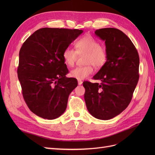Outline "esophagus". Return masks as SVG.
Listing matches in <instances>:
<instances>
[{
	"label": "esophagus",
	"mask_w": 155,
	"mask_h": 155,
	"mask_svg": "<svg viewBox=\"0 0 155 155\" xmlns=\"http://www.w3.org/2000/svg\"><path fill=\"white\" fill-rule=\"evenodd\" d=\"M78 85H82L83 81H81V80H78Z\"/></svg>",
	"instance_id": "esophagus-1"
}]
</instances>
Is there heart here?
<instances>
[{"label": "heart", "mask_w": 155, "mask_h": 155, "mask_svg": "<svg viewBox=\"0 0 155 155\" xmlns=\"http://www.w3.org/2000/svg\"><path fill=\"white\" fill-rule=\"evenodd\" d=\"M74 49L67 47L63 52V58L67 65L72 67L76 63L78 55L85 54L84 67H78L72 69L70 76L78 80L87 78L94 72L92 65L96 68L104 67L107 61L106 49L100 45L99 41L91 35L81 37L75 43Z\"/></svg>", "instance_id": "b5f03b06"}]
</instances>
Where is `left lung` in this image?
<instances>
[{"label":"left lung","instance_id":"1","mask_svg":"<svg viewBox=\"0 0 155 155\" xmlns=\"http://www.w3.org/2000/svg\"><path fill=\"white\" fill-rule=\"evenodd\" d=\"M95 34L104 41L107 61L93 78L101 83L83 82L87 109L94 118L108 120L130 104L139 79V55L134 45L121 30L106 28Z\"/></svg>","mask_w":155,"mask_h":155}]
</instances>
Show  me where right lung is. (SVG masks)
I'll return each instance as SVG.
<instances>
[{
  "instance_id": "add662e5",
  "label": "right lung",
  "mask_w": 155,
  "mask_h": 155,
  "mask_svg": "<svg viewBox=\"0 0 155 155\" xmlns=\"http://www.w3.org/2000/svg\"><path fill=\"white\" fill-rule=\"evenodd\" d=\"M83 31L43 28L22 46L17 74L22 96L30 110L41 118L55 119L67 109L78 81L66 77L68 70L63 52Z\"/></svg>"
}]
</instances>
